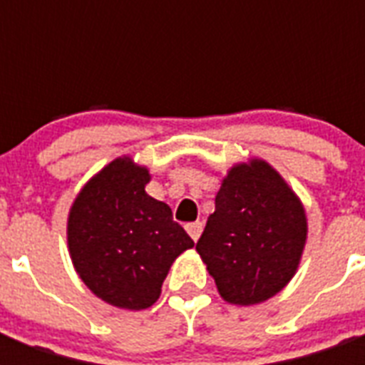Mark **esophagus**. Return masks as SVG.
Listing matches in <instances>:
<instances>
[{
    "mask_svg": "<svg viewBox=\"0 0 365 365\" xmlns=\"http://www.w3.org/2000/svg\"><path fill=\"white\" fill-rule=\"evenodd\" d=\"M185 229H187L189 237H191V239L197 242V240H199V237H200V233H202V222L187 223V227H185Z\"/></svg>",
    "mask_w": 365,
    "mask_h": 365,
    "instance_id": "esophagus-1",
    "label": "esophagus"
}]
</instances>
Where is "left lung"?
I'll return each instance as SVG.
<instances>
[{"mask_svg":"<svg viewBox=\"0 0 365 365\" xmlns=\"http://www.w3.org/2000/svg\"><path fill=\"white\" fill-rule=\"evenodd\" d=\"M307 239L303 206L265 160L231 168L197 252L225 301L255 305L294 277Z\"/></svg>","mask_w":365,"mask_h":365,"instance_id":"1","label":"left lung"}]
</instances>
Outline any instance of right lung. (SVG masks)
Segmentation results:
<instances>
[{"mask_svg": "<svg viewBox=\"0 0 365 365\" xmlns=\"http://www.w3.org/2000/svg\"><path fill=\"white\" fill-rule=\"evenodd\" d=\"M149 174L117 159L85 185L71 206L68 244L76 271L111 305L140 311L159 299L172 261L191 240L170 206L145 193Z\"/></svg>", "mask_w": 365, "mask_h": 365, "instance_id": "add662e5", "label": "right lung"}]
</instances>
